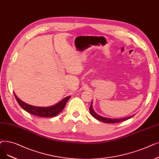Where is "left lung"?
<instances>
[{
  "label": "left lung",
  "mask_w": 159,
  "mask_h": 159,
  "mask_svg": "<svg viewBox=\"0 0 159 159\" xmlns=\"http://www.w3.org/2000/svg\"><path fill=\"white\" fill-rule=\"evenodd\" d=\"M89 112H90V114H92V116L95 118V119H97L98 120L104 122V123H119V122H121V121H125L130 118H132L133 116H131L129 117H127V118H120V119H111V118H104V117H102L99 115H98V114H96L94 110H93L92 108V102L90 105V107H89Z\"/></svg>",
  "instance_id": "8db88e82"
}]
</instances>
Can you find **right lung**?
I'll return each mask as SVG.
<instances>
[{"mask_svg": "<svg viewBox=\"0 0 159 159\" xmlns=\"http://www.w3.org/2000/svg\"><path fill=\"white\" fill-rule=\"evenodd\" d=\"M14 95L19 105L23 109L32 115L38 116L39 117H44V118H49V117H54L58 115L64 109L67 101L71 98V96L66 97V98L61 100L57 104L51 107H39L27 104V103L19 99L15 93Z\"/></svg>", "mask_w": 159, "mask_h": 159, "instance_id": "1", "label": "right lung"}]
</instances>
